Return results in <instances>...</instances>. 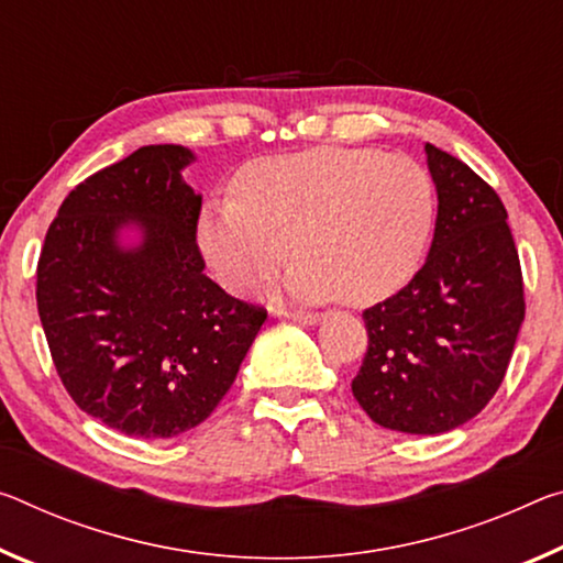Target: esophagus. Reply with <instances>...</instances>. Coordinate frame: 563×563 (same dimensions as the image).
Here are the masks:
<instances>
[{
    "mask_svg": "<svg viewBox=\"0 0 563 563\" xmlns=\"http://www.w3.org/2000/svg\"><path fill=\"white\" fill-rule=\"evenodd\" d=\"M290 320H296V323H302V325H318L320 323V313H308V310H290V313H285Z\"/></svg>",
    "mask_w": 563,
    "mask_h": 563,
    "instance_id": "34e87169",
    "label": "esophagus"
}]
</instances>
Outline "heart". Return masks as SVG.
I'll list each match as a JSON object with an SVG mask.
<instances>
[{"label":"heart","instance_id":"b5f03b06","mask_svg":"<svg viewBox=\"0 0 563 563\" xmlns=\"http://www.w3.org/2000/svg\"><path fill=\"white\" fill-rule=\"evenodd\" d=\"M238 200L205 208V261L230 292H245L296 265L285 285L296 298L341 296L353 306L394 296L421 265L435 222V187L423 165L378 150L320 147L247 165Z\"/></svg>","mask_w":563,"mask_h":563}]
</instances>
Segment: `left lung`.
<instances>
[{"label": "left lung", "instance_id": "1", "mask_svg": "<svg viewBox=\"0 0 563 563\" xmlns=\"http://www.w3.org/2000/svg\"><path fill=\"white\" fill-rule=\"evenodd\" d=\"M439 192L421 271L363 313L368 330L351 388L383 428L439 435L471 421L501 386L523 323V278L506 208L459 157L426 142Z\"/></svg>", "mask_w": 563, "mask_h": 563}]
</instances>
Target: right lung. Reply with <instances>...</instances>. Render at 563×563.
<instances>
[{
	"mask_svg": "<svg viewBox=\"0 0 563 563\" xmlns=\"http://www.w3.org/2000/svg\"><path fill=\"white\" fill-rule=\"evenodd\" d=\"M195 155L147 145L79 183L52 220L37 310L67 394L135 439H173L228 394L263 308L205 275L202 198L183 180ZM141 230L122 246L119 230Z\"/></svg>",
	"mask_w": 563,
	"mask_h": 563,
	"instance_id": "right-lung-1",
	"label": "right lung"
}]
</instances>
